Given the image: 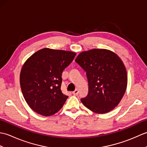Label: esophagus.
<instances>
[{"label": "esophagus", "instance_id": "esophagus-1", "mask_svg": "<svg viewBox=\"0 0 147 147\" xmlns=\"http://www.w3.org/2000/svg\"><path fill=\"white\" fill-rule=\"evenodd\" d=\"M78 93H79L78 90L77 89H76L75 90H74V91L73 92V94L74 95H77L78 94Z\"/></svg>", "mask_w": 147, "mask_h": 147}]
</instances>
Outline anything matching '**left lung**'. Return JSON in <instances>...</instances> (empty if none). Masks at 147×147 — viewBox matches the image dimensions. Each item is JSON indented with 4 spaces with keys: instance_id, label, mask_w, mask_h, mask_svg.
<instances>
[{
    "instance_id": "1",
    "label": "left lung",
    "mask_w": 147,
    "mask_h": 147,
    "mask_svg": "<svg viewBox=\"0 0 147 147\" xmlns=\"http://www.w3.org/2000/svg\"><path fill=\"white\" fill-rule=\"evenodd\" d=\"M86 72L88 93L81 101L97 114H104L119 104L126 92L127 75L119 56L107 49L81 52L75 60Z\"/></svg>"
}]
</instances>
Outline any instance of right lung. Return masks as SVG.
Here are the masks:
<instances>
[{"label": "right lung", "instance_id": "1", "mask_svg": "<svg viewBox=\"0 0 147 147\" xmlns=\"http://www.w3.org/2000/svg\"><path fill=\"white\" fill-rule=\"evenodd\" d=\"M76 54L44 48L24 62L21 70L20 86L24 99L33 111L50 116L62 107L68 96L61 90L62 73Z\"/></svg>", "mask_w": 147, "mask_h": 147}]
</instances>
